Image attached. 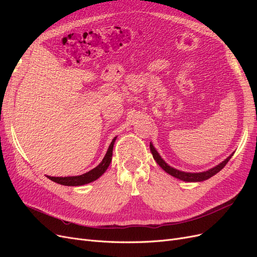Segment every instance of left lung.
Returning a JSON list of instances; mask_svg holds the SVG:
<instances>
[{"instance_id":"8db88e82","label":"left lung","mask_w":257,"mask_h":257,"mask_svg":"<svg viewBox=\"0 0 257 257\" xmlns=\"http://www.w3.org/2000/svg\"><path fill=\"white\" fill-rule=\"evenodd\" d=\"M150 151H151V153L153 155L154 160L157 161L158 164L163 169H164L167 174L172 175L173 177L180 179V180H183V181H186V182H198V181L207 180V179L211 178L212 176H214L215 174L219 173L222 168H224V166L227 164L228 161L232 157V154H230L226 160L223 161L222 163H220V164L216 165L215 167L207 170V172H204V173H185V172H180V170H178L176 168H173L172 166H169L168 164H166L165 161L160 157V154L158 153V151L154 149V147L152 146V144H150Z\"/></svg>"}]
</instances>
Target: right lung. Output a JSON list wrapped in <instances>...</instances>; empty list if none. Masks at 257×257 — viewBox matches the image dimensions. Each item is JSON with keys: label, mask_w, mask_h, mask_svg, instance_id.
<instances>
[{"label": "right lung", "mask_w": 257, "mask_h": 257, "mask_svg": "<svg viewBox=\"0 0 257 257\" xmlns=\"http://www.w3.org/2000/svg\"><path fill=\"white\" fill-rule=\"evenodd\" d=\"M114 142H115V137L112 139V142L107 150V153L104 157L103 161L100 162V164L98 166H96L95 168L90 170V172L85 173L83 175H80V176H76V177H49V176H47V177L53 182H57L62 185H68V186L83 185V184H87V183H90L92 181L96 180V179H98L106 172V169L110 164Z\"/></svg>", "instance_id": "right-lung-1"}]
</instances>
